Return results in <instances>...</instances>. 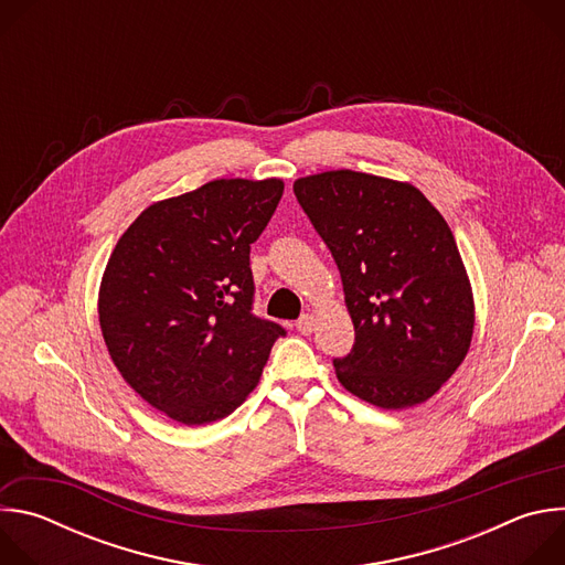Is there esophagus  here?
Returning a JSON list of instances; mask_svg holds the SVG:
<instances>
[{"instance_id":"obj_1","label":"esophagus","mask_w":565,"mask_h":565,"mask_svg":"<svg viewBox=\"0 0 565 565\" xmlns=\"http://www.w3.org/2000/svg\"><path fill=\"white\" fill-rule=\"evenodd\" d=\"M295 329L301 333V335H310L312 331H315V317L312 315H301L299 319H297V324H295Z\"/></svg>"}]
</instances>
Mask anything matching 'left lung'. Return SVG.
I'll return each instance as SVG.
<instances>
[{
    "instance_id": "8db88e82",
    "label": "left lung",
    "mask_w": 565,
    "mask_h": 565,
    "mask_svg": "<svg viewBox=\"0 0 565 565\" xmlns=\"http://www.w3.org/2000/svg\"><path fill=\"white\" fill-rule=\"evenodd\" d=\"M295 196L329 246L355 327L338 380L382 409L429 399L465 360L471 286L443 214L409 183L338 170L297 179Z\"/></svg>"
}]
</instances>
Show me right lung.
Here are the masks:
<instances>
[{
    "label": "right lung",
    "instance_id": "right-lung-1",
    "mask_svg": "<svg viewBox=\"0 0 565 565\" xmlns=\"http://www.w3.org/2000/svg\"><path fill=\"white\" fill-rule=\"evenodd\" d=\"M284 194L279 179H218L149 205L118 238L98 315L125 382L181 425L230 416L286 331L253 315L250 244Z\"/></svg>",
    "mask_w": 565,
    "mask_h": 565
}]
</instances>
